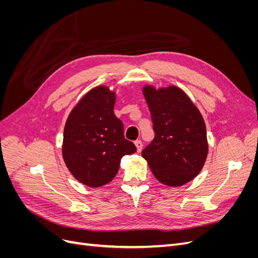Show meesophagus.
Returning <instances> with one entry per match:
<instances>
[{
  "mask_svg": "<svg viewBox=\"0 0 258 258\" xmlns=\"http://www.w3.org/2000/svg\"><path fill=\"white\" fill-rule=\"evenodd\" d=\"M135 145H136V147H137V151H138V153H140L142 151V147H143V144H142V142L140 141V140H137V141L135 142Z\"/></svg>",
  "mask_w": 258,
  "mask_h": 258,
  "instance_id": "obj_1",
  "label": "esophagus"
}]
</instances>
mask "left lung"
<instances>
[{"mask_svg":"<svg viewBox=\"0 0 258 258\" xmlns=\"http://www.w3.org/2000/svg\"><path fill=\"white\" fill-rule=\"evenodd\" d=\"M152 115L155 138L142 152L154 176L171 187L196 177L208 156L204 117L190 98L174 85L142 88Z\"/></svg>","mask_w":258,"mask_h":258,"instance_id":"left-lung-1","label":"left lung"}]
</instances>
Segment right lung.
<instances>
[{"label":"right lung","instance_id":"right-lung-1","mask_svg":"<svg viewBox=\"0 0 258 258\" xmlns=\"http://www.w3.org/2000/svg\"><path fill=\"white\" fill-rule=\"evenodd\" d=\"M115 100L114 90L98 86L77 102L66 121L62 157L77 181L92 188L110 183L123 156L137 152L114 114Z\"/></svg>","mask_w":258,"mask_h":258}]
</instances>
